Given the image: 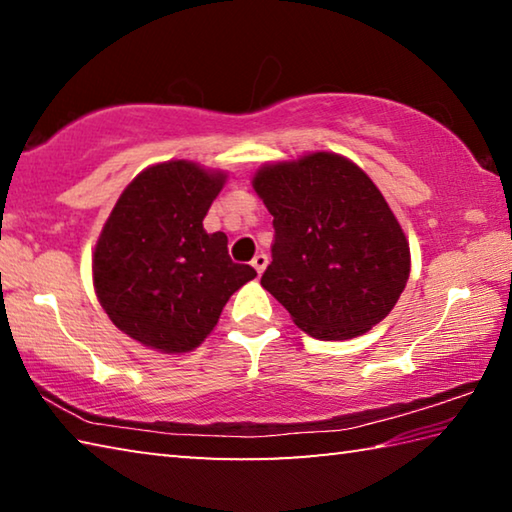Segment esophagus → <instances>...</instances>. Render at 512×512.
Wrapping results in <instances>:
<instances>
[{"label":"esophagus","instance_id":"1","mask_svg":"<svg viewBox=\"0 0 512 512\" xmlns=\"http://www.w3.org/2000/svg\"><path fill=\"white\" fill-rule=\"evenodd\" d=\"M266 264H268V257L264 255V253H257L255 257H253V268L255 271L262 275L264 273V268H266Z\"/></svg>","mask_w":512,"mask_h":512}]
</instances>
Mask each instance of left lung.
Instances as JSON below:
<instances>
[{
  "label": "left lung",
  "mask_w": 512,
  "mask_h": 512,
  "mask_svg": "<svg viewBox=\"0 0 512 512\" xmlns=\"http://www.w3.org/2000/svg\"><path fill=\"white\" fill-rule=\"evenodd\" d=\"M253 187L275 230L262 287L302 332L352 339L391 314L409 280V244L357 164L311 153L259 169Z\"/></svg>",
  "instance_id": "left-lung-1"
}]
</instances>
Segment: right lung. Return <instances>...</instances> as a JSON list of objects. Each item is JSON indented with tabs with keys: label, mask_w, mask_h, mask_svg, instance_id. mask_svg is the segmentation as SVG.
<instances>
[{
	"label": "right lung",
	"mask_w": 512,
	"mask_h": 512,
	"mask_svg": "<svg viewBox=\"0 0 512 512\" xmlns=\"http://www.w3.org/2000/svg\"><path fill=\"white\" fill-rule=\"evenodd\" d=\"M223 173L185 160L142 171L119 196L94 248V289L121 332L160 352L194 350L232 293L257 271L232 262L203 219Z\"/></svg>",
	"instance_id": "obj_1"
}]
</instances>
